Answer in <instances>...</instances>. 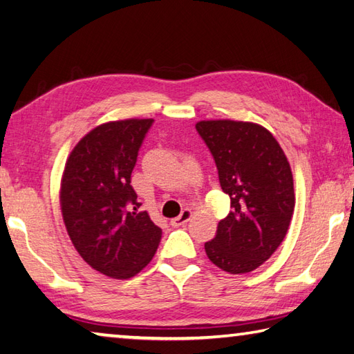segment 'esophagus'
Instances as JSON below:
<instances>
[{
	"label": "esophagus",
	"instance_id": "esophagus-1",
	"mask_svg": "<svg viewBox=\"0 0 354 354\" xmlns=\"http://www.w3.org/2000/svg\"><path fill=\"white\" fill-rule=\"evenodd\" d=\"M192 214H193V212H192L190 209H184V210L181 212V214H179L178 218H175V219H171V221H170L171 227H183L184 224L189 223L190 218H192Z\"/></svg>",
	"mask_w": 354,
	"mask_h": 354
}]
</instances>
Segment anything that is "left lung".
Listing matches in <instances>:
<instances>
[{"label": "left lung", "instance_id": "left-lung-1", "mask_svg": "<svg viewBox=\"0 0 354 354\" xmlns=\"http://www.w3.org/2000/svg\"><path fill=\"white\" fill-rule=\"evenodd\" d=\"M196 130L212 151L232 205L216 236L205 242V253L227 273H250L270 259L288 232L296 204L292 167L261 124L204 120Z\"/></svg>", "mask_w": 354, "mask_h": 354}]
</instances>
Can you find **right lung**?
I'll list each match as a JSON object with an SVG mask.
<instances>
[{"label": "right lung", "mask_w": 354, "mask_h": 354, "mask_svg": "<svg viewBox=\"0 0 354 354\" xmlns=\"http://www.w3.org/2000/svg\"><path fill=\"white\" fill-rule=\"evenodd\" d=\"M151 122L129 118L100 124L75 145L61 176L59 205L68 238L90 267L113 279L140 273L162 236L149 213L138 212L141 204L130 185Z\"/></svg>", "instance_id": "obj_1"}]
</instances>
